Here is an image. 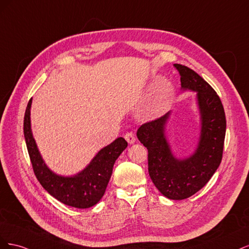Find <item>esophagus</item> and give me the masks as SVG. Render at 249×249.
<instances>
[{"mask_svg":"<svg viewBox=\"0 0 249 249\" xmlns=\"http://www.w3.org/2000/svg\"><path fill=\"white\" fill-rule=\"evenodd\" d=\"M124 138H125V140H126L127 142L130 143V144H133V143L135 142V140H136V138H135V135H134L132 132L125 133Z\"/></svg>","mask_w":249,"mask_h":249,"instance_id":"esophagus-1","label":"esophagus"}]
</instances>
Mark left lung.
Segmentation results:
<instances>
[{"label":"left lung","instance_id":"obj_1","mask_svg":"<svg viewBox=\"0 0 249 249\" xmlns=\"http://www.w3.org/2000/svg\"><path fill=\"white\" fill-rule=\"evenodd\" d=\"M179 72L184 90L197 92L201 118L198 146L187 159L173 157L164 136V125L169 113L143 124L137 131L139 141L147 148L148 173L164 196L180 200L192 196L205 186L222 160L227 119L215 90L198 73L182 64H173Z\"/></svg>","mask_w":249,"mask_h":249}]
</instances>
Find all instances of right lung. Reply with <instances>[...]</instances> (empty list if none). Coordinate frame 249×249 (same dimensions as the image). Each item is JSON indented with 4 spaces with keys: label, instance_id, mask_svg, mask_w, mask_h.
I'll return each instance as SVG.
<instances>
[{
    "label": "right lung",
    "instance_id": "add662e5",
    "mask_svg": "<svg viewBox=\"0 0 249 249\" xmlns=\"http://www.w3.org/2000/svg\"><path fill=\"white\" fill-rule=\"evenodd\" d=\"M31 104L32 99L29 101L25 112L24 134L30 160L38 182L53 197L66 206L87 209L96 205L106 191L113 165L127 146V142L123 137L117 138L101 149L88 166L77 176H57L47 167L37 149L30 124Z\"/></svg>",
    "mask_w": 249,
    "mask_h": 249
}]
</instances>
